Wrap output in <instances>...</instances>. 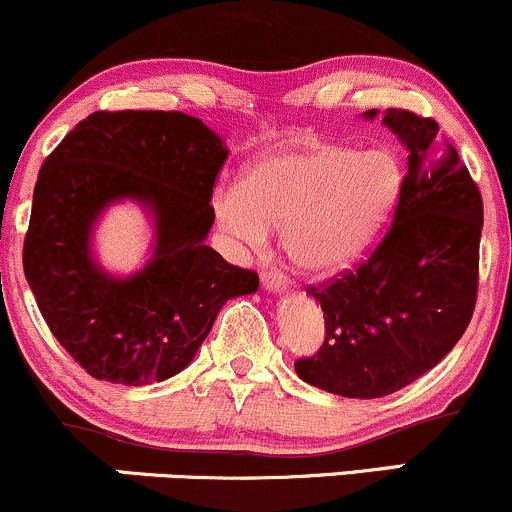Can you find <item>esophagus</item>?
<instances>
[{
    "mask_svg": "<svg viewBox=\"0 0 512 512\" xmlns=\"http://www.w3.org/2000/svg\"><path fill=\"white\" fill-rule=\"evenodd\" d=\"M262 284H264V289H269V291H284L286 289V274H284V269H279V267H267L262 272Z\"/></svg>",
    "mask_w": 512,
    "mask_h": 512,
    "instance_id": "34e87169",
    "label": "esophagus"
}]
</instances>
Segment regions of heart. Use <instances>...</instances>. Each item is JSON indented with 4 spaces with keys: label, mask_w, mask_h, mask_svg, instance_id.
Listing matches in <instances>:
<instances>
[{
    "label": "heart",
    "mask_w": 512,
    "mask_h": 512,
    "mask_svg": "<svg viewBox=\"0 0 512 512\" xmlns=\"http://www.w3.org/2000/svg\"><path fill=\"white\" fill-rule=\"evenodd\" d=\"M404 166L390 149L320 144L264 156L245 185L216 187L214 216L228 238L260 248L281 228L286 255L313 274L351 264L390 219Z\"/></svg>",
    "instance_id": "obj_1"
}]
</instances>
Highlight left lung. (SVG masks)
I'll return each mask as SVG.
<instances>
[{"label":"left lung","instance_id":"obj_1","mask_svg":"<svg viewBox=\"0 0 512 512\" xmlns=\"http://www.w3.org/2000/svg\"><path fill=\"white\" fill-rule=\"evenodd\" d=\"M383 122L409 151L392 223L354 269L305 286L325 313V342L293 363L305 383L356 399L392 395L443 361L479 289L477 182L433 117L399 108Z\"/></svg>","mask_w":512,"mask_h":512}]
</instances>
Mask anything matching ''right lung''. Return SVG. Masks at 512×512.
Returning <instances> with one entry per match:
<instances>
[{"mask_svg":"<svg viewBox=\"0 0 512 512\" xmlns=\"http://www.w3.org/2000/svg\"><path fill=\"white\" fill-rule=\"evenodd\" d=\"M228 149L178 110H98L45 158L23 240V272L62 349L96 380L161 383L197 354L223 303L260 276L226 262L207 238ZM157 214V250L129 280L105 277L87 236L110 201Z\"/></svg>","mask_w":512,"mask_h":512,"instance_id":"right-lung-1","label":"right lung"}]
</instances>
